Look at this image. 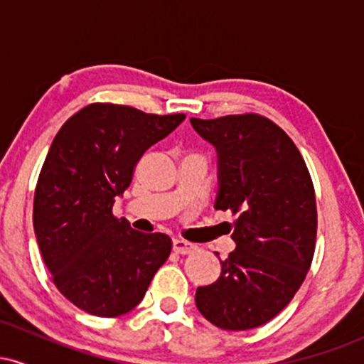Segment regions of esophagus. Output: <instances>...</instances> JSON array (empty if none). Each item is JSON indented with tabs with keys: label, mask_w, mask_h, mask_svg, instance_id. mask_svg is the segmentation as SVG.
<instances>
[{
	"label": "esophagus",
	"mask_w": 364,
	"mask_h": 364,
	"mask_svg": "<svg viewBox=\"0 0 364 364\" xmlns=\"http://www.w3.org/2000/svg\"><path fill=\"white\" fill-rule=\"evenodd\" d=\"M195 248H196V246L188 243V241H183V240H174L173 241V252L178 253V255H188V253L193 252Z\"/></svg>",
	"instance_id": "1"
}]
</instances>
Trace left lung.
Here are the masks:
<instances>
[{
	"label": "left lung",
	"mask_w": 364,
	"mask_h": 364,
	"mask_svg": "<svg viewBox=\"0 0 364 364\" xmlns=\"http://www.w3.org/2000/svg\"><path fill=\"white\" fill-rule=\"evenodd\" d=\"M190 121L219 154L215 208L236 215V250L220 277L196 289V308L219 328H257L289 304L311 267L318 220L310 171L289 135L257 112Z\"/></svg>",
	"instance_id": "1"
}]
</instances>
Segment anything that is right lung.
Wrapping results in <instances>:
<instances>
[{"label": "right lung", "instance_id": "1", "mask_svg": "<svg viewBox=\"0 0 364 364\" xmlns=\"http://www.w3.org/2000/svg\"><path fill=\"white\" fill-rule=\"evenodd\" d=\"M185 118L94 102L54 136L37 179L34 229L54 286L80 310L104 318L128 313L168 260V236L135 231L112 205L145 150Z\"/></svg>", "mask_w": 364, "mask_h": 364}]
</instances>
